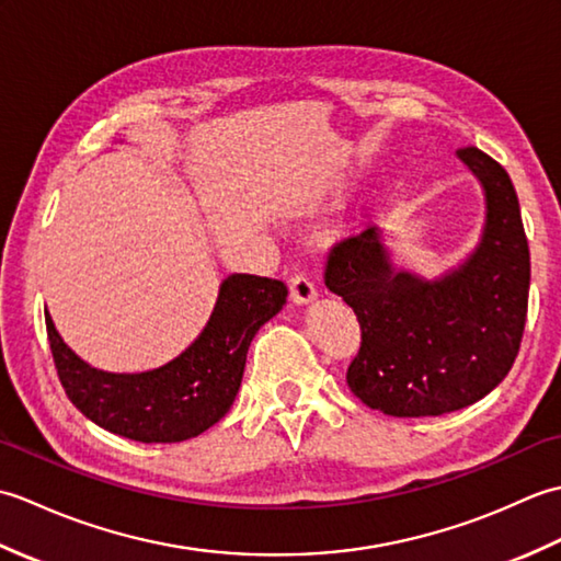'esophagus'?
<instances>
[{
  "instance_id": "obj_1",
  "label": "esophagus",
  "mask_w": 561,
  "mask_h": 561,
  "mask_svg": "<svg viewBox=\"0 0 561 561\" xmlns=\"http://www.w3.org/2000/svg\"><path fill=\"white\" fill-rule=\"evenodd\" d=\"M287 282H289V296H291L294 304L304 306V304H311L316 299L313 282L308 279L304 272H291L289 277H287Z\"/></svg>"
}]
</instances>
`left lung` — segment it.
Wrapping results in <instances>:
<instances>
[{"label": "left lung", "mask_w": 561, "mask_h": 561, "mask_svg": "<svg viewBox=\"0 0 561 561\" xmlns=\"http://www.w3.org/2000/svg\"><path fill=\"white\" fill-rule=\"evenodd\" d=\"M458 157L486 193V229L470 260L440 282L390 265L376 226L330 248L325 287L362 328L347 386L392 416H438L468 408L514 366L528 316L530 250L514 183L478 147Z\"/></svg>", "instance_id": "obj_1"}]
</instances>
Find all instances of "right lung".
Instances as JSON below:
<instances>
[{"instance_id": "add662e5", "label": "right lung", "mask_w": 561, "mask_h": 561, "mask_svg": "<svg viewBox=\"0 0 561 561\" xmlns=\"http://www.w3.org/2000/svg\"><path fill=\"white\" fill-rule=\"evenodd\" d=\"M287 301L279 279L231 274L202 335L157 371L105 374L83 364L45 316L59 383L93 424L139 444H178L207 432L241 388L255 332Z\"/></svg>"}]
</instances>
